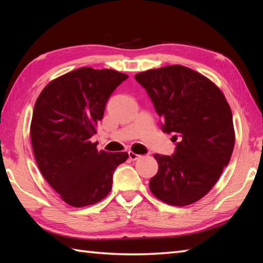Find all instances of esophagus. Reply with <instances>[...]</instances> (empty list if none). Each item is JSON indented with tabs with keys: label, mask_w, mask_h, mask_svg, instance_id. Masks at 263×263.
I'll use <instances>...</instances> for the list:
<instances>
[{
	"label": "esophagus",
	"mask_w": 263,
	"mask_h": 263,
	"mask_svg": "<svg viewBox=\"0 0 263 263\" xmlns=\"http://www.w3.org/2000/svg\"><path fill=\"white\" fill-rule=\"evenodd\" d=\"M139 157H140V155H137L133 152H128V158H130L131 160H137Z\"/></svg>",
	"instance_id": "34e87169"
}]
</instances>
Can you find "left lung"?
Returning <instances> with one entry per match:
<instances>
[{"mask_svg": "<svg viewBox=\"0 0 263 263\" xmlns=\"http://www.w3.org/2000/svg\"><path fill=\"white\" fill-rule=\"evenodd\" d=\"M176 142L172 156L155 155L158 172L149 182L156 198L187 205L215 185L232 157L235 132L224 93L208 78L183 65L136 74Z\"/></svg>", "mask_w": 263, "mask_h": 263, "instance_id": "8db88e82", "label": "left lung"}]
</instances>
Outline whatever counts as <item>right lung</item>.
I'll return each mask as SVG.
<instances>
[{
    "mask_svg": "<svg viewBox=\"0 0 263 263\" xmlns=\"http://www.w3.org/2000/svg\"><path fill=\"white\" fill-rule=\"evenodd\" d=\"M127 78L115 70L80 68L49 82L36 100L30 138L38 168L72 206L103 200L115 168L128 157L98 152L90 141L110 95Z\"/></svg>",
    "mask_w": 263,
    "mask_h": 263,
    "instance_id": "right-lung-1",
    "label": "right lung"
}]
</instances>
